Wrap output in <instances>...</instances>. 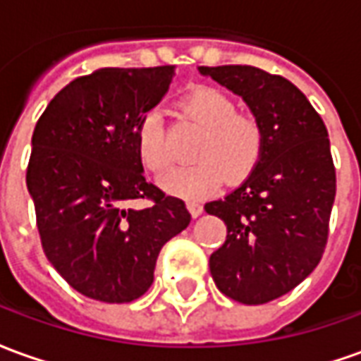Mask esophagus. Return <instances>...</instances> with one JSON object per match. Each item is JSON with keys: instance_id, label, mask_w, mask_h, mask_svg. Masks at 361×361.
Segmentation results:
<instances>
[{"instance_id": "obj_1", "label": "esophagus", "mask_w": 361, "mask_h": 361, "mask_svg": "<svg viewBox=\"0 0 361 361\" xmlns=\"http://www.w3.org/2000/svg\"><path fill=\"white\" fill-rule=\"evenodd\" d=\"M188 209H189V212H191V216H193V219H197V216H201V212H203V204L195 203V201H189Z\"/></svg>"}]
</instances>
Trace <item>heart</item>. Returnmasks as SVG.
<instances>
[{
    "instance_id": "b5f03b06",
    "label": "heart",
    "mask_w": 361,
    "mask_h": 361,
    "mask_svg": "<svg viewBox=\"0 0 361 361\" xmlns=\"http://www.w3.org/2000/svg\"><path fill=\"white\" fill-rule=\"evenodd\" d=\"M183 108L207 127L195 158L199 162L178 166L160 178V188L188 201L204 199L224 183L243 180L255 168L263 150V127L251 114L235 111V102L222 90L201 87L189 92ZM137 154L150 172H164L170 164L164 127L157 110L147 111L137 127Z\"/></svg>"
}]
</instances>
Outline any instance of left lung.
<instances>
[{
    "label": "left lung",
    "instance_id": "1",
    "mask_svg": "<svg viewBox=\"0 0 361 361\" xmlns=\"http://www.w3.org/2000/svg\"><path fill=\"white\" fill-rule=\"evenodd\" d=\"M247 104L263 150L240 188L204 204L224 220L226 242L209 259L214 284L259 305L288 294L321 261L336 193L323 119L292 82L251 66L199 67Z\"/></svg>",
    "mask_w": 361,
    "mask_h": 361
}]
</instances>
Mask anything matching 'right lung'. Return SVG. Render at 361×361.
I'll return each instance as SVG.
<instances>
[{
  "label": "right lung",
  "mask_w": 361,
  "mask_h": 361,
  "mask_svg": "<svg viewBox=\"0 0 361 361\" xmlns=\"http://www.w3.org/2000/svg\"><path fill=\"white\" fill-rule=\"evenodd\" d=\"M176 67H102L54 96L32 133L27 188L46 257L87 298L127 303L154 280L158 253L191 214L145 180L137 127ZM149 198L147 209H133Z\"/></svg>",
  "instance_id": "1"
}]
</instances>
